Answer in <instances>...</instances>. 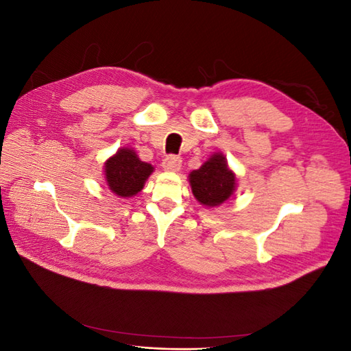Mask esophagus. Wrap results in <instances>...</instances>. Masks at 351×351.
Instances as JSON below:
<instances>
[{"instance_id": "obj_1", "label": "esophagus", "mask_w": 351, "mask_h": 351, "mask_svg": "<svg viewBox=\"0 0 351 351\" xmlns=\"http://www.w3.org/2000/svg\"><path fill=\"white\" fill-rule=\"evenodd\" d=\"M162 168L165 169V171L177 173V171H180V168H182V159H180L178 156L169 155V156H167V158L164 159Z\"/></svg>"}]
</instances>
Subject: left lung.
<instances>
[{"label":"left lung","mask_w":351,"mask_h":351,"mask_svg":"<svg viewBox=\"0 0 351 351\" xmlns=\"http://www.w3.org/2000/svg\"><path fill=\"white\" fill-rule=\"evenodd\" d=\"M189 183L200 205L215 208L234 195L237 176L228 167L227 158L221 152H214L200 168L189 174Z\"/></svg>","instance_id":"1"}]
</instances>
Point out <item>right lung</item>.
Returning a JSON list of instances; mask_svg holds the SVG:
<instances>
[{
	"label": "right lung",
	"instance_id": "1",
	"mask_svg": "<svg viewBox=\"0 0 351 351\" xmlns=\"http://www.w3.org/2000/svg\"><path fill=\"white\" fill-rule=\"evenodd\" d=\"M154 167L141 161L133 147H120L104 162V178L111 192L121 199L133 197L145 187Z\"/></svg>",
	"mask_w": 351,
	"mask_h": 351
}]
</instances>
